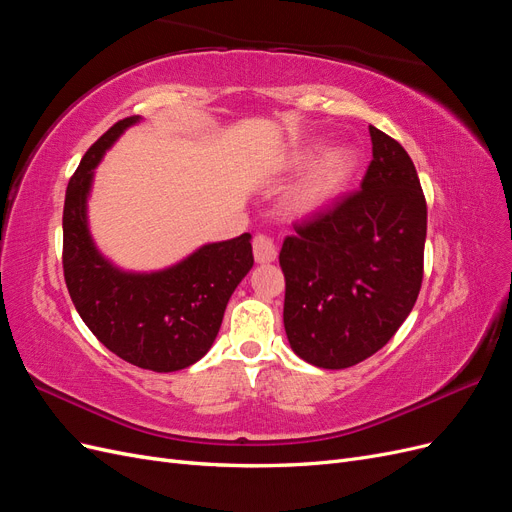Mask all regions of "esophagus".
Returning <instances> with one entry per match:
<instances>
[{"label": "esophagus", "instance_id": "1", "mask_svg": "<svg viewBox=\"0 0 512 512\" xmlns=\"http://www.w3.org/2000/svg\"><path fill=\"white\" fill-rule=\"evenodd\" d=\"M252 247H254V258H256V262H260V265H265V262H273L277 258V247H275L273 239L267 235H256Z\"/></svg>", "mask_w": 512, "mask_h": 512}]
</instances>
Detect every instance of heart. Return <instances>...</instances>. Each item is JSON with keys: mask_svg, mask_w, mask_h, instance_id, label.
I'll return each instance as SVG.
<instances>
[{"mask_svg": "<svg viewBox=\"0 0 512 512\" xmlns=\"http://www.w3.org/2000/svg\"><path fill=\"white\" fill-rule=\"evenodd\" d=\"M316 145H305L292 153L290 166H303L314 158ZM356 168L354 151L346 145H333L307 166L305 173L290 185L284 207L292 218H309L327 209L342 194Z\"/></svg>", "mask_w": 512, "mask_h": 512, "instance_id": "1", "label": "heart"}]
</instances>
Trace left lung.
Listing matches in <instances>:
<instances>
[{"label": "left lung", "mask_w": 512, "mask_h": 512, "mask_svg": "<svg viewBox=\"0 0 512 512\" xmlns=\"http://www.w3.org/2000/svg\"><path fill=\"white\" fill-rule=\"evenodd\" d=\"M361 190L294 226L284 239V329L290 348L322 369L376 354L404 324L423 282L427 205L397 141L369 126Z\"/></svg>", "instance_id": "obj_1"}]
</instances>
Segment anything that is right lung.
Instances as JSON below:
<instances>
[{"label":"right lung","mask_w":512,"mask_h":512,"mask_svg":"<svg viewBox=\"0 0 512 512\" xmlns=\"http://www.w3.org/2000/svg\"><path fill=\"white\" fill-rule=\"evenodd\" d=\"M141 117H126L87 149L64 203V277L76 312L100 342L141 369L166 374L203 359L232 292L254 265L252 235L200 245L160 271H123L104 258L87 222L94 170Z\"/></svg>","instance_id":"right-lung-1"}]
</instances>
